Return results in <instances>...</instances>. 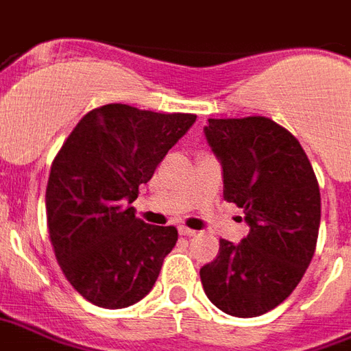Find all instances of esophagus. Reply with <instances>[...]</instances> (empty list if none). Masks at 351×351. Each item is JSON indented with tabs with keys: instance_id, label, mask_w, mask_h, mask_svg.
I'll use <instances>...</instances> for the list:
<instances>
[{
	"instance_id": "1",
	"label": "esophagus",
	"mask_w": 351,
	"mask_h": 351,
	"mask_svg": "<svg viewBox=\"0 0 351 351\" xmlns=\"http://www.w3.org/2000/svg\"><path fill=\"white\" fill-rule=\"evenodd\" d=\"M179 235H183V237H193V235H196V232L191 228H186V226H179Z\"/></svg>"
}]
</instances>
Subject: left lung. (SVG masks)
Returning <instances> with one entry per match:
<instances>
[{
    "label": "left lung",
    "instance_id": "1",
    "mask_svg": "<svg viewBox=\"0 0 351 351\" xmlns=\"http://www.w3.org/2000/svg\"><path fill=\"white\" fill-rule=\"evenodd\" d=\"M204 134L222 166L224 200L241 207L249 235L222 239L200 269L217 308L254 318L295 290L318 241L319 186L301 144L269 117L207 119Z\"/></svg>",
    "mask_w": 351,
    "mask_h": 351
}]
</instances>
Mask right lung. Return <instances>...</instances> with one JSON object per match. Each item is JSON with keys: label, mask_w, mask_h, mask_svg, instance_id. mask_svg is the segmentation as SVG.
Returning <instances> with one entry per match:
<instances>
[{"label": "right lung", "mask_w": 351, "mask_h": 351, "mask_svg": "<svg viewBox=\"0 0 351 351\" xmlns=\"http://www.w3.org/2000/svg\"><path fill=\"white\" fill-rule=\"evenodd\" d=\"M196 121L127 104L91 110L56 155L46 219L58 263L82 298L125 308L155 286L178 230L136 219L130 204Z\"/></svg>", "instance_id": "right-lung-1"}]
</instances>
